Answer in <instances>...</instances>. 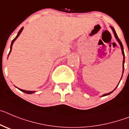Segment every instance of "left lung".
Wrapping results in <instances>:
<instances>
[{"mask_svg":"<svg viewBox=\"0 0 129 129\" xmlns=\"http://www.w3.org/2000/svg\"><path fill=\"white\" fill-rule=\"evenodd\" d=\"M111 29H112V31H113V33H114V36H115L116 39V40H118V42H119V45H120V46H121V51H122V54H123V71H124V63H125V54H124V51H123V45H122V43H121V42L120 41V40H119V38H118V35H117V34H116V31H115V30H114V29L113 27H111ZM121 78H122V76H121ZM119 82H120V81H119ZM119 83H118V84H119ZM118 85H117V87H118ZM116 88H115V89H116ZM114 90H112V92H109V93L105 94H104V95H103V96H107V95H109V94H111V93H112V92H113Z\"/></svg>","mask_w":129,"mask_h":129,"instance_id":"1","label":"left lung"}]
</instances>
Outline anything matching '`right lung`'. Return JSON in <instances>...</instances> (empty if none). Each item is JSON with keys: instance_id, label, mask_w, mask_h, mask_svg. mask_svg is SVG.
<instances>
[{"instance_id": "1", "label": "right lung", "mask_w": 129, "mask_h": 129, "mask_svg": "<svg viewBox=\"0 0 129 129\" xmlns=\"http://www.w3.org/2000/svg\"><path fill=\"white\" fill-rule=\"evenodd\" d=\"M22 29H23V27H22V28L20 29V31H18V34H17V37H16L15 38V39H14L13 40H12V42H11V47H10V53H9V54H10V52H11V49H12V46H13V42H15V40L16 39H17V38H18V36L20 35V33H21V32H22ZM19 89V90H21V91H22V92H25V93H26V94H32V93H33V92H35V91H28V90H22V89Z\"/></svg>"}]
</instances>
